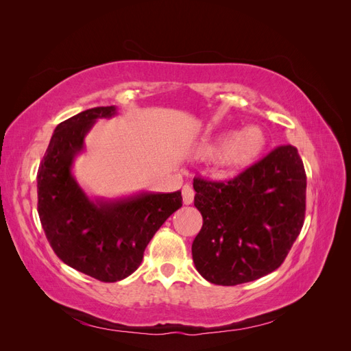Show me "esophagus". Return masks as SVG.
<instances>
[{"label":"esophagus","mask_w":351,"mask_h":351,"mask_svg":"<svg viewBox=\"0 0 351 351\" xmlns=\"http://www.w3.org/2000/svg\"><path fill=\"white\" fill-rule=\"evenodd\" d=\"M182 193H183L184 205H192L193 204V199H195V190H193V187L189 186V184L183 186Z\"/></svg>","instance_id":"esophagus-1"}]
</instances>
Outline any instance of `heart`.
Listing matches in <instances>:
<instances>
[{"mask_svg":"<svg viewBox=\"0 0 351 351\" xmlns=\"http://www.w3.org/2000/svg\"><path fill=\"white\" fill-rule=\"evenodd\" d=\"M267 146V136L258 125H249L234 134H222L199 146L204 156L218 155V173L222 177L237 176L249 168Z\"/></svg>","mask_w":351,"mask_h":351,"instance_id":"heart-1","label":"heart"}]
</instances>
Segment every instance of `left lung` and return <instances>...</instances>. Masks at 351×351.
<instances>
[{
    "instance_id": "1",
    "label": "left lung",
    "mask_w": 351,
    "mask_h": 351,
    "mask_svg": "<svg viewBox=\"0 0 351 351\" xmlns=\"http://www.w3.org/2000/svg\"><path fill=\"white\" fill-rule=\"evenodd\" d=\"M193 189L195 206L204 218L192 244L202 277L217 285H237L281 267L306 212V173L294 146L275 147L226 182L196 177Z\"/></svg>"
}]
</instances>
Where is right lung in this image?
Instances as JSON below:
<instances>
[{
  "label": "right lung",
  "mask_w": 351,
  "mask_h": 351,
  "mask_svg": "<svg viewBox=\"0 0 351 351\" xmlns=\"http://www.w3.org/2000/svg\"><path fill=\"white\" fill-rule=\"evenodd\" d=\"M115 107L82 111L60 123L38 169V214L57 256L104 282L133 274L155 232L182 208V192L141 193L119 200H90L71 174L74 156L98 119Z\"/></svg>",
  "instance_id": "right-lung-1"
}]
</instances>
